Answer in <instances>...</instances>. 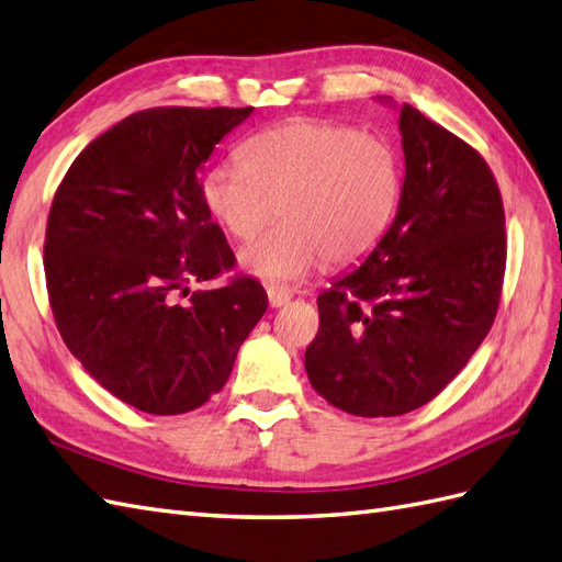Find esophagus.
I'll return each instance as SVG.
<instances>
[{"mask_svg": "<svg viewBox=\"0 0 562 562\" xmlns=\"http://www.w3.org/2000/svg\"><path fill=\"white\" fill-rule=\"evenodd\" d=\"M290 299H292L290 290H282V286H268V304L272 308L284 306L286 302H290Z\"/></svg>", "mask_w": 562, "mask_h": 562, "instance_id": "obj_1", "label": "esophagus"}]
</instances>
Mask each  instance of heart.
Masks as SVG:
<instances>
[{
    "mask_svg": "<svg viewBox=\"0 0 562 562\" xmlns=\"http://www.w3.org/2000/svg\"><path fill=\"white\" fill-rule=\"evenodd\" d=\"M402 160L385 136L318 120L266 128L241 146V162H220L201 199L234 239H251L280 205L282 227L246 246L239 266L270 286L302 282L328 260L367 258L393 225Z\"/></svg>",
    "mask_w": 562,
    "mask_h": 562,
    "instance_id": "obj_1",
    "label": "heart"
}]
</instances>
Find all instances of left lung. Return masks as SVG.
<instances>
[{"label":"left lung","instance_id":"left-lung-1","mask_svg":"<svg viewBox=\"0 0 562 562\" xmlns=\"http://www.w3.org/2000/svg\"><path fill=\"white\" fill-rule=\"evenodd\" d=\"M400 134L397 215L363 263L318 294L304 357L323 400L369 419L419 409L467 367L505 276V213L486 160L407 102Z\"/></svg>","mask_w":562,"mask_h":562}]
</instances>
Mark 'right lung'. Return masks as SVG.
Returning <instances> with one entry per match:
<instances>
[{
  "instance_id": "add662e5",
  "label": "right lung",
  "mask_w": 562,
  "mask_h": 562,
  "mask_svg": "<svg viewBox=\"0 0 562 562\" xmlns=\"http://www.w3.org/2000/svg\"><path fill=\"white\" fill-rule=\"evenodd\" d=\"M251 112L126 116L88 143L52 201L45 278L61 340L108 393L146 414H184L220 393L268 308L251 278L188 295L234 266L201 172Z\"/></svg>"
}]
</instances>
